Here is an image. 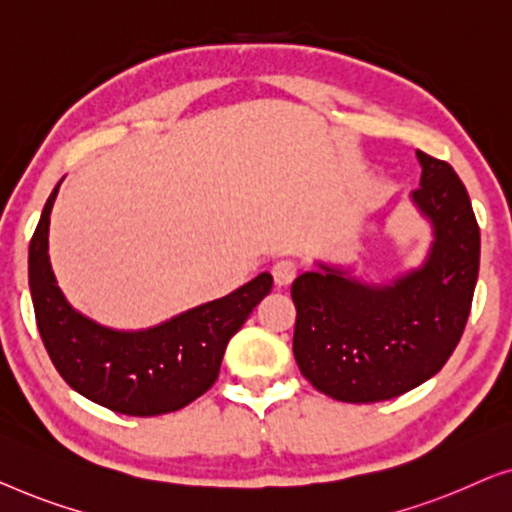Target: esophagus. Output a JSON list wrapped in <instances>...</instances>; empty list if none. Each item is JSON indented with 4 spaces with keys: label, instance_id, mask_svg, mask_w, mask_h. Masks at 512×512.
<instances>
[{
    "label": "esophagus",
    "instance_id": "obj_1",
    "mask_svg": "<svg viewBox=\"0 0 512 512\" xmlns=\"http://www.w3.org/2000/svg\"><path fill=\"white\" fill-rule=\"evenodd\" d=\"M273 283H276V287H287L294 280V276H297V266H294V262H290V259H280V262L273 264Z\"/></svg>",
    "mask_w": 512,
    "mask_h": 512
}]
</instances>
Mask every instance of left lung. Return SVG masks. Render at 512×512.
I'll list each match as a JSON object with an SVG mask.
<instances>
[{"instance_id": "8db88e82", "label": "left lung", "mask_w": 512, "mask_h": 512, "mask_svg": "<svg viewBox=\"0 0 512 512\" xmlns=\"http://www.w3.org/2000/svg\"><path fill=\"white\" fill-rule=\"evenodd\" d=\"M420 187L410 206L429 246L406 271L371 278L315 259L292 283L294 359L301 376L348 403L394 399L448 362L469 320L480 266V229L469 192L448 162L417 150Z\"/></svg>"}]
</instances>
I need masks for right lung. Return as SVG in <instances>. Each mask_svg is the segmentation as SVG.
Instances as JSON below:
<instances>
[{
  "mask_svg": "<svg viewBox=\"0 0 512 512\" xmlns=\"http://www.w3.org/2000/svg\"><path fill=\"white\" fill-rule=\"evenodd\" d=\"M62 181L43 206L27 259L37 327L55 369L71 390L122 415L150 417L187 406L215 383L229 338L271 292V273L155 327H106L69 304L50 266V211Z\"/></svg>",
  "mask_w": 512,
  "mask_h": 512,
  "instance_id": "1",
  "label": "right lung"
}]
</instances>
